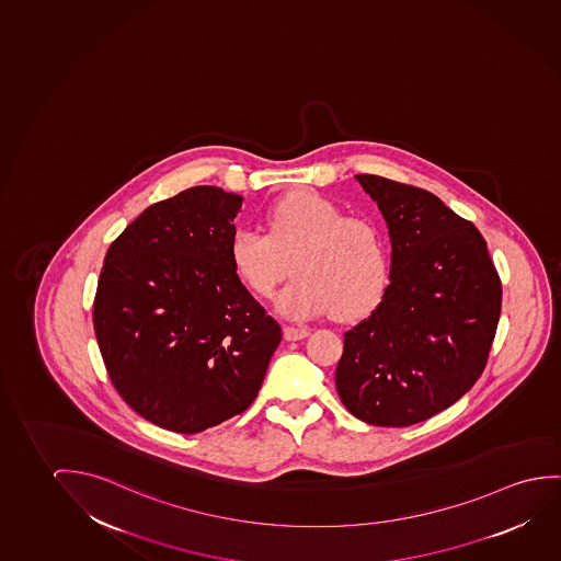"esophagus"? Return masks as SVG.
I'll use <instances>...</instances> for the list:
<instances>
[{"label":"esophagus","instance_id":"esophagus-1","mask_svg":"<svg viewBox=\"0 0 561 561\" xmlns=\"http://www.w3.org/2000/svg\"><path fill=\"white\" fill-rule=\"evenodd\" d=\"M307 335H309L307 328H299V325H285L284 328V337L287 342H299V340H305Z\"/></svg>","mask_w":561,"mask_h":561}]
</instances>
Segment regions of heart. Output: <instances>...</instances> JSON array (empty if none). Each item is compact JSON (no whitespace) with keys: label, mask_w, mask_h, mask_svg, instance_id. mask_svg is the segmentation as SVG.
I'll return each instance as SVG.
<instances>
[{"label":"heart","mask_w":561,"mask_h":561,"mask_svg":"<svg viewBox=\"0 0 561 561\" xmlns=\"http://www.w3.org/2000/svg\"><path fill=\"white\" fill-rule=\"evenodd\" d=\"M266 226L268 233L237 226L229 237V264L252 295L268 297L293 257V279L274 299L284 317L333 312L347 322L376 309L388 282V251L370 219L345 216L312 191H295L270 206Z\"/></svg>","instance_id":"heart-1"}]
</instances>
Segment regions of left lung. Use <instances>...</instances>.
<instances>
[{
    "instance_id": "left-lung-1",
    "label": "left lung",
    "mask_w": 561,
    "mask_h": 561,
    "mask_svg": "<svg viewBox=\"0 0 561 561\" xmlns=\"http://www.w3.org/2000/svg\"><path fill=\"white\" fill-rule=\"evenodd\" d=\"M391 239L390 285L345 332L335 388L374 426H411L454 405L486 366L502 284L486 241L438 196L380 175H355Z\"/></svg>"
}]
</instances>
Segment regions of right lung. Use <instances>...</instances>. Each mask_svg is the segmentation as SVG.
Instances as JSON below:
<instances>
[{
  "label": "right lung",
  "mask_w": 561,
  "mask_h": 561,
  "mask_svg": "<svg viewBox=\"0 0 561 561\" xmlns=\"http://www.w3.org/2000/svg\"><path fill=\"white\" fill-rule=\"evenodd\" d=\"M243 196L201 185L152 204L107 249L94 332L125 403L196 434L259 396L282 328L229 264Z\"/></svg>",
  "instance_id": "obj_1"
}]
</instances>
